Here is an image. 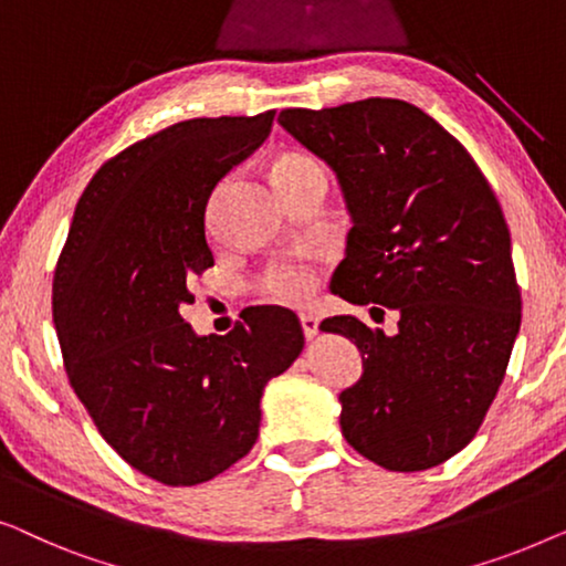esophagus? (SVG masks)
I'll return each mask as SVG.
<instances>
[{"label": "esophagus", "instance_id": "1", "mask_svg": "<svg viewBox=\"0 0 566 566\" xmlns=\"http://www.w3.org/2000/svg\"><path fill=\"white\" fill-rule=\"evenodd\" d=\"M300 323H302V333H305V338H315L317 336V328H321V317L315 313H300Z\"/></svg>", "mask_w": 566, "mask_h": 566}]
</instances>
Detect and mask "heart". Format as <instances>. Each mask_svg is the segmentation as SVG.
I'll use <instances>...</instances> for the list:
<instances>
[{"label": "heart", "instance_id": "1", "mask_svg": "<svg viewBox=\"0 0 566 566\" xmlns=\"http://www.w3.org/2000/svg\"><path fill=\"white\" fill-rule=\"evenodd\" d=\"M315 171H323V166L317 164L313 156L300 154V150L282 154L274 161V179L280 187H286L290 181L302 179ZM315 284L317 274L307 261H280V264L269 266L264 276H261V292H264L269 300L286 302V305L305 300L307 294L315 290Z\"/></svg>", "mask_w": 566, "mask_h": 566}]
</instances>
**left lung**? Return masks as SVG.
<instances>
[{"mask_svg":"<svg viewBox=\"0 0 566 566\" xmlns=\"http://www.w3.org/2000/svg\"><path fill=\"white\" fill-rule=\"evenodd\" d=\"M280 125L336 171L352 212L331 290L400 315L397 333L323 321L359 346L340 431L389 472L443 464L480 431L521 328L511 230L467 148L402 99L282 109Z\"/></svg>","mask_w":566,"mask_h":566,"instance_id":"1","label":"left lung"}]
</instances>
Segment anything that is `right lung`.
Masks as SVG:
<instances>
[{
    "label": "right lung",
    "instance_id": "1",
    "mask_svg": "<svg viewBox=\"0 0 566 566\" xmlns=\"http://www.w3.org/2000/svg\"><path fill=\"white\" fill-rule=\"evenodd\" d=\"M274 109L195 117L133 143L76 205L53 276V323L71 387L120 457L150 480L192 488L259 439L261 395L297 359L292 310L259 307L228 336L179 315L189 276L212 266V189L269 138Z\"/></svg>",
    "mask_w": 566,
    "mask_h": 566
}]
</instances>
